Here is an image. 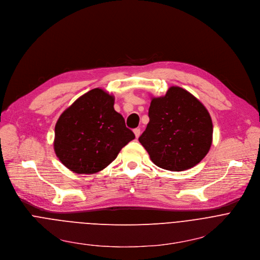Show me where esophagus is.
Returning a JSON list of instances; mask_svg holds the SVG:
<instances>
[{"mask_svg":"<svg viewBox=\"0 0 260 260\" xmlns=\"http://www.w3.org/2000/svg\"><path fill=\"white\" fill-rule=\"evenodd\" d=\"M133 132H134V134H135L136 138H138V137H139V135H140V129H139V128H135V129L133 130Z\"/></svg>","mask_w":260,"mask_h":260,"instance_id":"obj_1","label":"esophagus"}]
</instances>
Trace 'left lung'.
Segmentation results:
<instances>
[{"instance_id":"left-lung-1","label":"left lung","mask_w":260,"mask_h":260,"mask_svg":"<svg viewBox=\"0 0 260 260\" xmlns=\"http://www.w3.org/2000/svg\"><path fill=\"white\" fill-rule=\"evenodd\" d=\"M149 118L138 140L158 167L183 171L209 153L213 139L211 115L186 90L171 86L165 96L153 98Z\"/></svg>"}]
</instances>
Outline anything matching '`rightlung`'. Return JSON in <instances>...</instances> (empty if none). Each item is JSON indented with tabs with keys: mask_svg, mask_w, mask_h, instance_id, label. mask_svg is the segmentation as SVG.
I'll return each mask as SVG.
<instances>
[{
	"mask_svg": "<svg viewBox=\"0 0 260 260\" xmlns=\"http://www.w3.org/2000/svg\"><path fill=\"white\" fill-rule=\"evenodd\" d=\"M113 104V96L93 89L79 97L57 120L54 152L75 174L91 175L104 169L135 138Z\"/></svg>",
	"mask_w": 260,
	"mask_h": 260,
	"instance_id": "obj_1",
	"label": "right lung"
}]
</instances>
